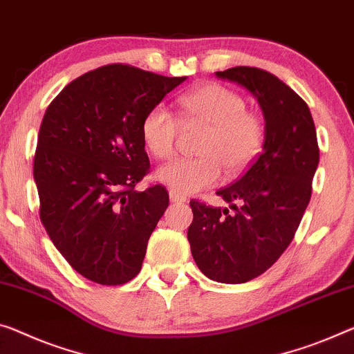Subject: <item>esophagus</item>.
<instances>
[{
	"label": "esophagus",
	"mask_w": 354,
	"mask_h": 354,
	"mask_svg": "<svg viewBox=\"0 0 354 354\" xmlns=\"http://www.w3.org/2000/svg\"><path fill=\"white\" fill-rule=\"evenodd\" d=\"M169 198H171L172 203H185V201H187V198H183V196L177 194L176 192H172V189H169Z\"/></svg>",
	"instance_id": "1"
}]
</instances>
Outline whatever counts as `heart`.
Masks as SVG:
<instances>
[{
    "label": "heart",
    "mask_w": 354,
    "mask_h": 354,
    "mask_svg": "<svg viewBox=\"0 0 354 354\" xmlns=\"http://www.w3.org/2000/svg\"><path fill=\"white\" fill-rule=\"evenodd\" d=\"M180 120L165 104L145 113L140 134L155 158L167 160L176 153L182 124H207L210 131L199 147V158H180L161 166L156 178L180 196L215 187L223 171H245L263 150L266 127L259 113L245 107L237 91L220 84H204L178 100Z\"/></svg>",
    "instance_id": "obj_1"
}]
</instances>
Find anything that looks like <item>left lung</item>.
<instances>
[{
    "mask_svg": "<svg viewBox=\"0 0 354 354\" xmlns=\"http://www.w3.org/2000/svg\"><path fill=\"white\" fill-rule=\"evenodd\" d=\"M215 74L257 97L266 138L241 178L216 192L232 214L189 201L188 242L204 275L220 283H245L264 274L295 239L319 161L317 129L307 102L268 71L236 66Z\"/></svg>",
    "mask_w": 354,
    "mask_h": 354,
    "instance_id": "8db88e82",
    "label": "left lung"
}]
</instances>
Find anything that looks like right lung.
Masks as SVG:
<instances>
[{
	"label": "right lung",
	"instance_id": "1",
	"mask_svg": "<svg viewBox=\"0 0 354 354\" xmlns=\"http://www.w3.org/2000/svg\"><path fill=\"white\" fill-rule=\"evenodd\" d=\"M185 79L106 64L68 84L44 113L32 165L39 218L95 283L123 285L142 268L169 194L162 185L134 189L150 167L140 124Z\"/></svg>",
	"mask_w": 354,
	"mask_h": 354
}]
</instances>
